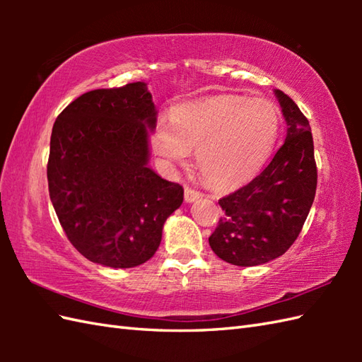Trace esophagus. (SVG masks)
<instances>
[{"label": "esophagus", "mask_w": 362, "mask_h": 362, "mask_svg": "<svg viewBox=\"0 0 362 362\" xmlns=\"http://www.w3.org/2000/svg\"><path fill=\"white\" fill-rule=\"evenodd\" d=\"M202 194L199 193V191H196V189H193V188H189V187H185V202H188V204H191V202H194V201H197L199 197H201Z\"/></svg>", "instance_id": "1"}]
</instances>
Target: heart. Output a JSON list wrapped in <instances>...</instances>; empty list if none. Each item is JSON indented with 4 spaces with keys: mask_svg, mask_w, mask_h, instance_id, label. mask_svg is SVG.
<instances>
[{
    "mask_svg": "<svg viewBox=\"0 0 362 362\" xmlns=\"http://www.w3.org/2000/svg\"><path fill=\"white\" fill-rule=\"evenodd\" d=\"M280 130V115L267 99L216 95L180 104L171 121L152 130V149L168 166L183 163L196 148V161L213 187L233 188L250 180L271 156Z\"/></svg>",
    "mask_w": 362,
    "mask_h": 362,
    "instance_id": "heart-1",
    "label": "heart"
}]
</instances>
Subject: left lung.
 Masks as SVG:
<instances>
[{"label":"left lung","mask_w":362,"mask_h":362,"mask_svg":"<svg viewBox=\"0 0 362 362\" xmlns=\"http://www.w3.org/2000/svg\"><path fill=\"white\" fill-rule=\"evenodd\" d=\"M286 121V140L264 171L222 197V218L209 238L216 255L235 266L281 257L302 230L316 196L317 169L308 119L281 90H274Z\"/></svg>","instance_id":"left-lung-1"}]
</instances>
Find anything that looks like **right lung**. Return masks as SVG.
Segmentation results:
<instances>
[{
	"label": "right lung",
	"instance_id": "obj_1",
	"mask_svg": "<svg viewBox=\"0 0 362 362\" xmlns=\"http://www.w3.org/2000/svg\"><path fill=\"white\" fill-rule=\"evenodd\" d=\"M157 107L144 82L83 93L52 126L48 187L68 240L115 269L146 263L183 188L149 168Z\"/></svg>",
	"mask_w": 362,
	"mask_h": 362
}]
</instances>
